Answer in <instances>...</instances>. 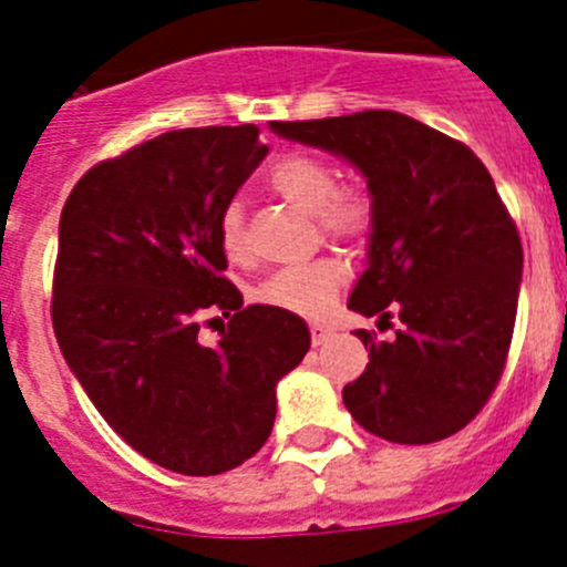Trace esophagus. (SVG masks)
Wrapping results in <instances>:
<instances>
[{
    "label": "esophagus",
    "mask_w": 567,
    "mask_h": 567,
    "mask_svg": "<svg viewBox=\"0 0 567 567\" xmlns=\"http://www.w3.org/2000/svg\"><path fill=\"white\" fill-rule=\"evenodd\" d=\"M309 334H312V346H320L323 340H329L332 329L323 327V323H312V327H309Z\"/></svg>",
    "instance_id": "1"
}]
</instances>
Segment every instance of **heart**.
Listing matches in <instances>:
<instances>
[{
  "instance_id": "obj_1",
  "label": "heart",
  "mask_w": 567,
  "mask_h": 567,
  "mask_svg": "<svg viewBox=\"0 0 567 567\" xmlns=\"http://www.w3.org/2000/svg\"><path fill=\"white\" fill-rule=\"evenodd\" d=\"M269 187L287 202L312 213L320 235L363 247L372 238L378 224V207L369 189L338 184V169L329 162L309 153H287L269 169ZM218 244L233 260L247 255V229L238 204H227L218 213ZM346 280V267L334 258H318L300 267H287L272 272L255 287V298L267 307L284 312L318 318L332 307L334 295Z\"/></svg>"
}]
</instances>
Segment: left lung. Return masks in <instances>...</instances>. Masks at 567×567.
I'll list each match as a JSON object with an SVG mask.
<instances>
[{"mask_svg": "<svg viewBox=\"0 0 567 567\" xmlns=\"http://www.w3.org/2000/svg\"><path fill=\"white\" fill-rule=\"evenodd\" d=\"M272 130L349 158L378 207L349 309L385 327L398 315L400 329H358L369 363L346 409L389 443L452 437L497 389L517 320L523 244L494 178L463 142L394 110Z\"/></svg>", "mask_w": 567, "mask_h": 567, "instance_id": "1", "label": "left lung"}]
</instances>
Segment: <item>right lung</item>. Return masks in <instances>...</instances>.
I'll return each instance as SVG.
<instances>
[{
    "mask_svg": "<svg viewBox=\"0 0 567 567\" xmlns=\"http://www.w3.org/2000/svg\"><path fill=\"white\" fill-rule=\"evenodd\" d=\"M267 153L255 124L169 130L90 167L59 218L64 360L124 443L189 477L267 443L275 385L309 352L298 315L244 307L224 278L218 213ZM207 317L230 318L218 347L197 340Z\"/></svg>",
    "mask_w": 567,
    "mask_h": 567,
    "instance_id": "1",
    "label": "right lung"
}]
</instances>
